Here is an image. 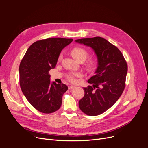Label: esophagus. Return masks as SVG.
Here are the masks:
<instances>
[{
    "mask_svg": "<svg viewBox=\"0 0 148 148\" xmlns=\"http://www.w3.org/2000/svg\"><path fill=\"white\" fill-rule=\"evenodd\" d=\"M74 88H75L74 86H68V89L71 90V89H73Z\"/></svg>",
    "mask_w": 148,
    "mask_h": 148,
    "instance_id": "1",
    "label": "esophagus"
}]
</instances>
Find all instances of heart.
I'll return each mask as SVG.
<instances>
[{
	"label": "heart",
	"mask_w": 148,
	"mask_h": 148,
	"mask_svg": "<svg viewBox=\"0 0 148 148\" xmlns=\"http://www.w3.org/2000/svg\"><path fill=\"white\" fill-rule=\"evenodd\" d=\"M71 55L73 57L77 60H80L81 59L85 60L88 56V52L86 50H85L82 47H75L71 51ZM61 59V56H59V60ZM96 65V62L95 60L90 59H89L87 64H86V67L87 68L90 70V71H92V70L94 69ZM80 76L79 73H72V74H69L67 76V79H68L69 81L74 82L75 81V77Z\"/></svg>",
	"instance_id": "1"
}]
</instances>
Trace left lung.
Segmentation results:
<instances>
[{
	"label": "left lung",
	"instance_id": "left-lung-1",
	"mask_svg": "<svg viewBox=\"0 0 148 148\" xmlns=\"http://www.w3.org/2000/svg\"><path fill=\"white\" fill-rule=\"evenodd\" d=\"M75 42L91 47L98 59L95 74L88 81L93 86L83 88L84 95L79 101V107L87 115H99L117 101L125 89L127 62L121 51L103 38L79 39Z\"/></svg>",
	"mask_w": 148,
	"mask_h": 148
}]
</instances>
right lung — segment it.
I'll list each match as a JSON object with an SVG mask.
<instances>
[{
	"label": "right lung",
	"instance_id": "1",
	"mask_svg": "<svg viewBox=\"0 0 148 148\" xmlns=\"http://www.w3.org/2000/svg\"><path fill=\"white\" fill-rule=\"evenodd\" d=\"M73 39L50 38L31 45L20 66V84L29 103L39 112L51 113L62 104V96L68 90L65 84L50 82L49 71L54 68L59 54Z\"/></svg>",
	"mask_w": 148,
	"mask_h": 148
}]
</instances>
